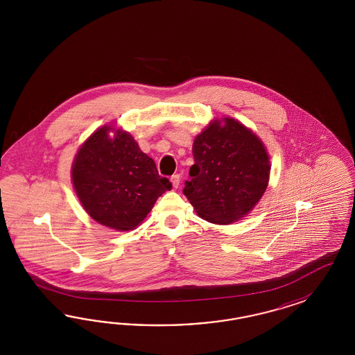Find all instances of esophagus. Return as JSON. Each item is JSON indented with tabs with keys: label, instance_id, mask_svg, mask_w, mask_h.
Returning a JSON list of instances; mask_svg holds the SVG:
<instances>
[{
	"label": "esophagus",
	"instance_id": "1",
	"mask_svg": "<svg viewBox=\"0 0 355 355\" xmlns=\"http://www.w3.org/2000/svg\"><path fill=\"white\" fill-rule=\"evenodd\" d=\"M171 181H172L173 187L177 189L180 186V183H181V175L180 174H174V175H172Z\"/></svg>",
	"mask_w": 355,
	"mask_h": 355
}]
</instances>
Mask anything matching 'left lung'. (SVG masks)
I'll return each instance as SVG.
<instances>
[{
    "label": "left lung",
    "instance_id": "obj_1",
    "mask_svg": "<svg viewBox=\"0 0 355 355\" xmlns=\"http://www.w3.org/2000/svg\"><path fill=\"white\" fill-rule=\"evenodd\" d=\"M193 155L183 193L208 223L225 225L242 218L267 190L268 153L236 119L212 121L193 140Z\"/></svg>",
    "mask_w": 355,
    "mask_h": 355
}]
</instances>
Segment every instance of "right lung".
Returning <instances> with one entry per match:
<instances>
[{
    "label": "right lung",
    "instance_id": "add662e5",
    "mask_svg": "<svg viewBox=\"0 0 355 355\" xmlns=\"http://www.w3.org/2000/svg\"><path fill=\"white\" fill-rule=\"evenodd\" d=\"M110 126L96 130L78 150L71 178L87 214L101 225L126 232L150 214L172 183L129 132Z\"/></svg>",
    "mask_w": 355,
    "mask_h": 355
}]
</instances>
